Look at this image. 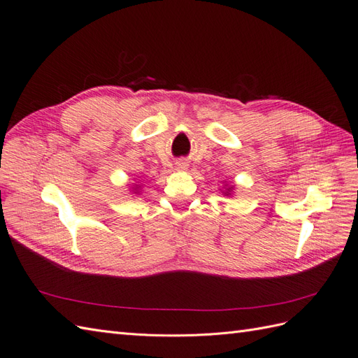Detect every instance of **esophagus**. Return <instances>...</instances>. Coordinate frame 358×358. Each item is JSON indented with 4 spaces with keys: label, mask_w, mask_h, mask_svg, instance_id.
I'll use <instances>...</instances> for the list:
<instances>
[{
    "label": "esophagus",
    "mask_w": 358,
    "mask_h": 358,
    "mask_svg": "<svg viewBox=\"0 0 358 358\" xmlns=\"http://www.w3.org/2000/svg\"><path fill=\"white\" fill-rule=\"evenodd\" d=\"M186 166H187L186 162H178V165H177L178 169H186Z\"/></svg>",
    "instance_id": "34e87169"
}]
</instances>
